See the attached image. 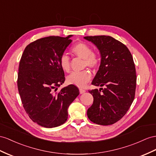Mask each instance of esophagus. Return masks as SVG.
<instances>
[{
	"label": "esophagus",
	"instance_id": "34e87169",
	"mask_svg": "<svg viewBox=\"0 0 156 156\" xmlns=\"http://www.w3.org/2000/svg\"><path fill=\"white\" fill-rule=\"evenodd\" d=\"M79 91H80V93L81 94H82L86 92V90H83V89H80Z\"/></svg>",
	"mask_w": 156,
	"mask_h": 156
}]
</instances>
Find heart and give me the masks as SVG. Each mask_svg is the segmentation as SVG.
<instances>
[{
  "label": "heart",
  "instance_id": "obj_1",
  "mask_svg": "<svg viewBox=\"0 0 156 156\" xmlns=\"http://www.w3.org/2000/svg\"><path fill=\"white\" fill-rule=\"evenodd\" d=\"M71 53L77 57L83 59V68L88 67L91 69H96L100 64V58L97 55L93 53L91 47L83 42H79L72 47ZM61 69L66 73L70 70L69 57L63 55L60 59ZM91 76L88 70H83L80 73H73L66 78L68 83L79 87H84L91 80Z\"/></svg>",
  "mask_w": 156,
  "mask_h": 156
}]
</instances>
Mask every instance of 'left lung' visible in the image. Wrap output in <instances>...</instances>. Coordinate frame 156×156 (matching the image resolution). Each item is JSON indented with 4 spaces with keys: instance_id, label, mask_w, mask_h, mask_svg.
<instances>
[{
    "instance_id": "left-lung-1",
    "label": "left lung",
    "mask_w": 156,
    "mask_h": 156,
    "mask_svg": "<svg viewBox=\"0 0 156 156\" xmlns=\"http://www.w3.org/2000/svg\"><path fill=\"white\" fill-rule=\"evenodd\" d=\"M83 38L94 43L101 55L91 84L105 87L89 91L94 102L87 109V117L98 125H113L123 117L134 101L136 75L133 56L126 45L111 36Z\"/></svg>"
}]
</instances>
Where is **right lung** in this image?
<instances>
[{
	"label": "right lung",
	"mask_w": 156,
	"mask_h": 156,
	"mask_svg": "<svg viewBox=\"0 0 156 156\" xmlns=\"http://www.w3.org/2000/svg\"><path fill=\"white\" fill-rule=\"evenodd\" d=\"M72 36L39 39L25 48L20 61L17 83L23 107L30 118L43 127L65 123L68 108L80 94L72 84L56 92L65 80L60 59Z\"/></svg>",
	"instance_id": "obj_1"
}]
</instances>
